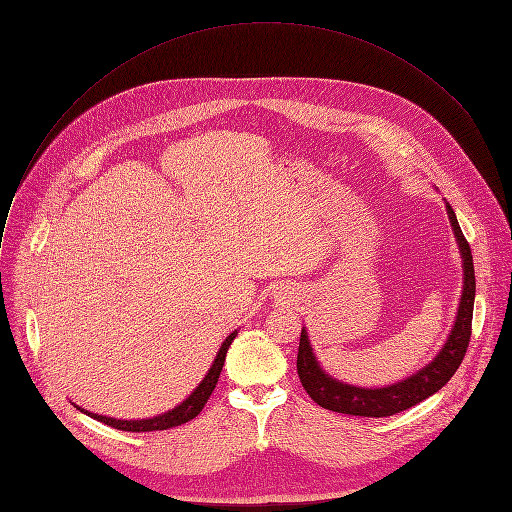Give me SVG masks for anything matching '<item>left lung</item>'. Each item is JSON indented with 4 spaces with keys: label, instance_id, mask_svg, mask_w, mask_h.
<instances>
[{
    "label": "left lung",
    "instance_id": "8db88e82",
    "mask_svg": "<svg viewBox=\"0 0 512 512\" xmlns=\"http://www.w3.org/2000/svg\"><path fill=\"white\" fill-rule=\"evenodd\" d=\"M450 223L454 227V235L460 245V253L464 259V291L456 316V324L452 334L442 348L425 369L415 373L413 377L383 389H360L338 383L336 379L328 377L312 352L310 340L306 330L300 336V350H298V375L306 393L324 409L358 415V417H389L399 411H405L423 399L431 397L440 391L458 371L462 364L470 336H472V314H474V296H476V277H474V261L470 245L458 225L456 212L450 204H446Z\"/></svg>",
    "mask_w": 512,
    "mask_h": 512
}]
</instances>
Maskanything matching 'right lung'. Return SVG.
Segmentation results:
<instances>
[{"mask_svg": "<svg viewBox=\"0 0 512 512\" xmlns=\"http://www.w3.org/2000/svg\"><path fill=\"white\" fill-rule=\"evenodd\" d=\"M237 332H233L221 346V350H218L212 367L208 371V375L204 377V381L194 389V393L184 401L180 403L176 409L164 413V415H158V417H152V419H137V421H127V419H113V417H103V415H97V413H89L85 409L87 415H91L93 419L109 425V427H115V429H121V431H162V429H170V427H176V425H182L190 419H194L206 405L208 397L212 395L216 383H218V377H221V371H223V364H225V358H227V350L231 346V342L235 340Z\"/></svg>", "mask_w": 512, "mask_h": 512, "instance_id": "obj_1", "label": "right lung"}]
</instances>
